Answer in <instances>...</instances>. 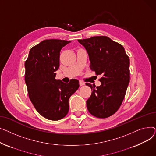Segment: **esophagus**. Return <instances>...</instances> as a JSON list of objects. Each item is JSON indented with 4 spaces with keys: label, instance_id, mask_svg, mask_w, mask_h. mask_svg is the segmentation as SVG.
Wrapping results in <instances>:
<instances>
[{
    "label": "esophagus",
    "instance_id": "1",
    "mask_svg": "<svg viewBox=\"0 0 156 156\" xmlns=\"http://www.w3.org/2000/svg\"><path fill=\"white\" fill-rule=\"evenodd\" d=\"M79 84H80V86H83V85H85V83L83 82V81H80Z\"/></svg>",
    "mask_w": 156,
    "mask_h": 156
}]
</instances>
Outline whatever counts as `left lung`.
<instances>
[{
  "label": "left lung",
  "mask_w": 156,
  "mask_h": 156,
  "mask_svg": "<svg viewBox=\"0 0 156 156\" xmlns=\"http://www.w3.org/2000/svg\"><path fill=\"white\" fill-rule=\"evenodd\" d=\"M87 50L90 69L101 75L99 87L86 85L92 89L87 101L92 115L108 118L115 113L123 101L129 82V59L121 44L105 36L78 40Z\"/></svg>",
  "instance_id": "8db88e82"
}]
</instances>
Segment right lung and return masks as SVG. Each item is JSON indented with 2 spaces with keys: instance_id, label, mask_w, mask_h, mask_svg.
Returning a JSON list of instances; mask_svg holds the SVG:
<instances>
[{
  "instance_id": "1",
  "label": "right lung",
  "mask_w": 156,
  "mask_h": 156,
  "mask_svg": "<svg viewBox=\"0 0 156 156\" xmlns=\"http://www.w3.org/2000/svg\"><path fill=\"white\" fill-rule=\"evenodd\" d=\"M70 41L45 40L33 47L25 61V83L29 98L38 112L47 119L57 121L69 111V99L79 88V81L66 84L56 80L61 48Z\"/></svg>"
}]
</instances>
